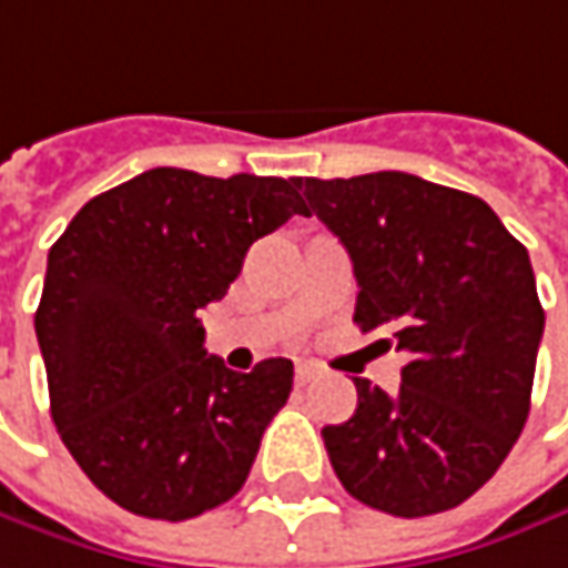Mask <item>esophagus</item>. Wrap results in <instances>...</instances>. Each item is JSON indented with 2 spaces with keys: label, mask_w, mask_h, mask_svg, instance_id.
I'll return each instance as SVG.
<instances>
[{
  "label": "esophagus",
  "mask_w": 568,
  "mask_h": 568,
  "mask_svg": "<svg viewBox=\"0 0 568 568\" xmlns=\"http://www.w3.org/2000/svg\"><path fill=\"white\" fill-rule=\"evenodd\" d=\"M315 377H322V367L318 364H312V361H298L295 364V381L298 384H312Z\"/></svg>",
  "instance_id": "esophagus-1"
}]
</instances>
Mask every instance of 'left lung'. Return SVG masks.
Masks as SVG:
<instances>
[{"mask_svg":"<svg viewBox=\"0 0 568 568\" xmlns=\"http://www.w3.org/2000/svg\"><path fill=\"white\" fill-rule=\"evenodd\" d=\"M298 187L354 263L357 328L409 357L393 396L357 377L354 416L322 429L337 481L393 517L452 510L530 416L542 305L527 246L481 197L406 172Z\"/></svg>","mask_w":568,"mask_h":568,"instance_id":"obj_1","label":"left lung"}]
</instances>
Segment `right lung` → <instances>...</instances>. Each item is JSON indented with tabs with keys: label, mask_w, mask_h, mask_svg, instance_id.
Listing matches in <instances>:
<instances>
[{
	"label": "right lung",
	"mask_w": 568,
	"mask_h": 568,
	"mask_svg": "<svg viewBox=\"0 0 568 568\" xmlns=\"http://www.w3.org/2000/svg\"><path fill=\"white\" fill-rule=\"evenodd\" d=\"M298 181L149 169L90 197L51 246L34 312L51 419L130 514L191 520L231 500L285 406L292 361L227 371L197 312L260 236L308 217Z\"/></svg>",
	"instance_id": "1"
}]
</instances>
